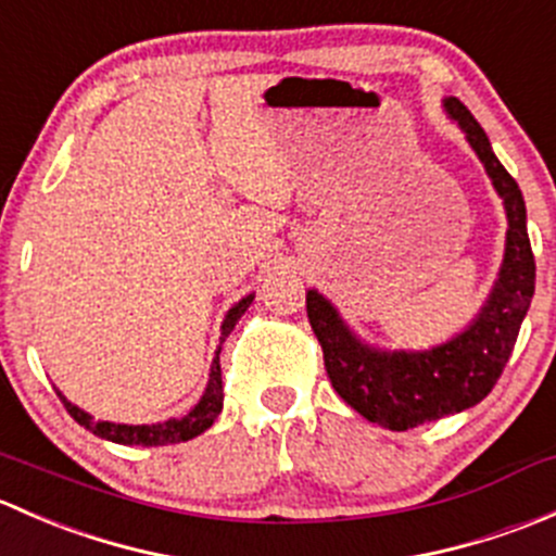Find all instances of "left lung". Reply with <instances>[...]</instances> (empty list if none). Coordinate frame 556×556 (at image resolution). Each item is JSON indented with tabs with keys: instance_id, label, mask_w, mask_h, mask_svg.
<instances>
[{
	"instance_id": "8db88e82",
	"label": "left lung",
	"mask_w": 556,
	"mask_h": 556,
	"mask_svg": "<svg viewBox=\"0 0 556 556\" xmlns=\"http://www.w3.org/2000/svg\"><path fill=\"white\" fill-rule=\"evenodd\" d=\"M444 112L484 164L508 220L501 271L479 314L430 350H382L363 341L319 290H306V312L323 344L330 384L361 417L387 430L417 428L484 401L511 357L535 293V257L517 179L503 169L468 106L446 97Z\"/></svg>"
}]
</instances>
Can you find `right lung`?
Returning a JSON list of instances; mask_svg holds the SVG:
<instances>
[{"label": "right lung", "mask_w": 556, "mask_h": 556, "mask_svg": "<svg viewBox=\"0 0 556 556\" xmlns=\"http://www.w3.org/2000/svg\"><path fill=\"white\" fill-rule=\"evenodd\" d=\"M255 293L244 295L242 301L231 306L220 325V346L215 352V361L210 366V382H206L204 395L199 397L193 408L188 414L177 419H164V422H153V425H123V422H106V419H93L91 414L83 412L80 406L70 403L64 397V392L59 390V397L64 401L66 412L75 417V422H80L83 428L91 430L93 435L99 439L112 441V444H123V446H166V444H179V441H190L195 435L204 433L206 428H212V422L217 419V414L223 412V374H220V350L223 341L228 339V333L233 330V325L239 323V317L247 312V306L252 304Z\"/></svg>", "instance_id": "add662e5"}]
</instances>
